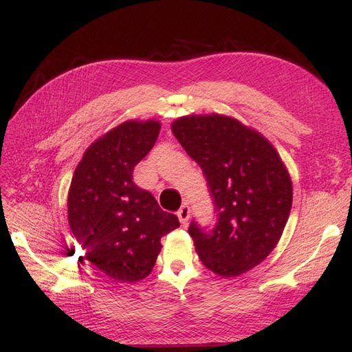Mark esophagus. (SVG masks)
<instances>
[{"label": "esophagus", "instance_id": "esophagus-1", "mask_svg": "<svg viewBox=\"0 0 352 352\" xmlns=\"http://www.w3.org/2000/svg\"><path fill=\"white\" fill-rule=\"evenodd\" d=\"M177 216H178V219H180L183 226H188L189 218H190V207L188 204H183L180 210H178Z\"/></svg>", "mask_w": 352, "mask_h": 352}]
</instances>
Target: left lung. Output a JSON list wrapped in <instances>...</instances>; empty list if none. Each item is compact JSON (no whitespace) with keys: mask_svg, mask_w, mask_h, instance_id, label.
Instances as JSON below:
<instances>
[{"mask_svg":"<svg viewBox=\"0 0 352 352\" xmlns=\"http://www.w3.org/2000/svg\"><path fill=\"white\" fill-rule=\"evenodd\" d=\"M170 130L207 178L218 208L210 233L190 223L203 265L231 278L260 265L280 242L294 188L286 164L263 134L219 113L177 118Z\"/></svg>","mask_w":352,"mask_h":352,"instance_id":"left-lung-1","label":"left lung"}]
</instances>
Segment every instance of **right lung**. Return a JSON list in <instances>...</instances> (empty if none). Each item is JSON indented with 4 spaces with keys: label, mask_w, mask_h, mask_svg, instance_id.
<instances>
[{
    "label": "right lung",
    "mask_w": 352,
    "mask_h": 352,
    "mask_svg": "<svg viewBox=\"0 0 352 352\" xmlns=\"http://www.w3.org/2000/svg\"><path fill=\"white\" fill-rule=\"evenodd\" d=\"M157 119H130L92 142L74 170L68 221L86 258L121 283L151 274L160 239L180 227L148 190L133 183V169L155 144Z\"/></svg>",
    "instance_id": "add662e5"
}]
</instances>
